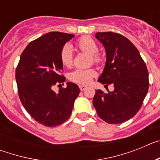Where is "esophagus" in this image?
I'll use <instances>...</instances> for the list:
<instances>
[{
    "instance_id": "34e87169",
    "label": "esophagus",
    "mask_w": 160,
    "mask_h": 160,
    "mask_svg": "<svg viewBox=\"0 0 160 160\" xmlns=\"http://www.w3.org/2000/svg\"><path fill=\"white\" fill-rule=\"evenodd\" d=\"M87 88V86H84V85H79V89H80V90H84L85 89Z\"/></svg>"
}]
</instances>
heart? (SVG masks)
<instances>
[{
	"instance_id": "b5f03b06",
	"label": "heart",
	"mask_w": 160,
	"mask_h": 160,
	"mask_svg": "<svg viewBox=\"0 0 160 160\" xmlns=\"http://www.w3.org/2000/svg\"><path fill=\"white\" fill-rule=\"evenodd\" d=\"M76 46L81 51L90 54V62L94 64H100L102 61V55L98 53V45L92 38L88 36L82 37L76 42ZM61 63L65 67H70L73 64V53L72 49L69 45H66L61 49L60 52ZM97 74L93 68L88 69H76L70 72L68 78L71 82L78 84L87 85L91 82L93 78Z\"/></svg>"
}]
</instances>
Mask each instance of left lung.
<instances>
[{
  "label": "left lung",
  "instance_id": "left-lung-1",
  "mask_svg": "<svg viewBox=\"0 0 160 160\" xmlns=\"http://www.w3.org/2000/svg\"><path fill=\"white\" fill-rule=\"evenodd\" d=\"M95 38L105 47L107 61L98 81L114 85L112 92L97 90L93 105L98 115L110 124L131 119L141 108L149 88L148 71L139 52L119 33L97 32Z\"/></svg>",
  "mask_w": 160,
  "mask_h": 160
}]
</instances>
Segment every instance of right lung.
Instances as JSON below:
<instances>
[{
  "instance_id": "right-lung-1",
  "label": "right lung",
  "mask_w": 160,
  "mask_h": 160,
  "mask_svg": "<svg viewBox=\"0 0 160 160\" xmlns=\"http://www.w3.org/2000/svg\"><path fill=\"white\" fill-rule=\"evenodd\" d=\"M73 34L50 32L29 43L16 69L18 95L22 105L37 122L46 127H56L70 118L74 100L80 90L68 82L58 93L53 86L66 81L61 74L63 66L60 52Z\"/></svg>"
}]
</instances>
